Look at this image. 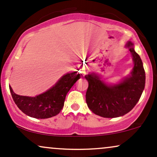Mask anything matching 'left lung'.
<instances>
[{
  "mask_svg": "<svg viewBox=\"0 0 157 157\" xmlns=\"http://www.w3.org/2000/svg\"><path fill=\"white\" fill-rule=\"evenodd\" d=\"M133 56L134 66L131 75L121 83L109 86L97 75H86L89 87L86 94L88 107L95 114L113 118L123 116L136 105L145 88V73L140 55L132 43L126 45Z\"/></svg>",
  "mask_w": 157,
  "mask_h": 157,
  "instance_id": "1",
  "label": "left lung"
}]
</instances>
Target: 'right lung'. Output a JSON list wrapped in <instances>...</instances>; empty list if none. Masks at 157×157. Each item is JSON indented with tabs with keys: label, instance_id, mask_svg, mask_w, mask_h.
Listing matches in <instances>:
<instances>
[{
	"label": "right lung",
	"instance_id": "1",
	"mask_svg": "<svg viewBox=\"0 0 157 157\" xmlns=\"http://www.w3.org/2000/svg\"><path fill=\"white\" fill-rule=\"evenodd\" d=\"M80 77L77 71L66 74L52 89L35 97L16 94L10 86V90L14 102L25 114L37 119L50 118L60 112L66 94Z\"/></svg>",
	"mask_w": 157,
	"mask_h": 157
}]
</instances>
